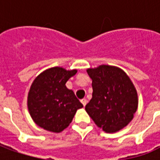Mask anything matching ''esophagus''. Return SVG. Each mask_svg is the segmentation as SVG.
Returning <instances> with one entry per match:
<instances>
[{"label":"esophagus","instance_id":"obj_1","mask_svg":"<svg viewBox=\"0 0 160 160\" xmlns=\"http://www.w3.org/2000/svg\"><path fill=\"white\" fill-rule=\"evenodd\" d=\"M80 102H81V104H83L84 106H86V104H87V100L86 99V98H83V99H81V100H80Z\"/></svg>","mask_w":160,"mask_h":160}]
</instances>
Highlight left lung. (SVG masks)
Instances as JSON below:
<instances>
[{"mask_svg":"<svg viewBox=\"0 0 160 160\" xmlns=\"http://www.w3.org/2000/svg\"><path fill=\"white\" fill-rule=\"evenodd\" d=\"M92 80V98L86 111L98 127L115 133L126 127L138 108L134 84L118 67L100 65L87 70Z\"/></svg>","mask_w":160,"mask_h":160,"instance_id":"1","label":"left lung"}]
</instances>
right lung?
<instances>
[{
	"label": "right lung",
	"mask_w": 160,
	"mask_h": 160,
	"mask_svg": "<svg viewBox=\"0 0 160 160\" xmlns=\"http://www.w3.org/2000/svg\"><path fill=\"white\" fill-rule=\"evenodd\" d=\"M76 73V69L54 67L33 80L28 92L27 106L37 125L54 133H60L68 127L77 110L83 107L73 91L65 86Z\"/></svg>",
	"instance_id": "add662e5"
}]
</instances>
